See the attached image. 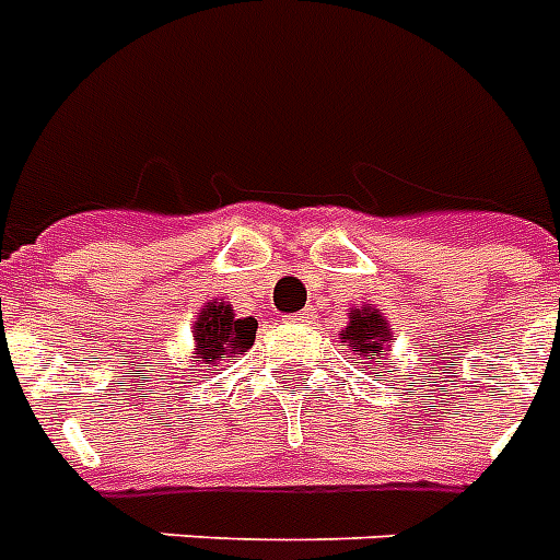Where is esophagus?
<instances>
[{
	"mask_svg": "<svg viewBox=\"0 0 560 560\" xmlns=\"http://www.w3.org/2000/svg\"><path fill=\"white\" fill-rule=\"evenodd\" d=\"M313 319H316V311H311V307L302 313H295V322H299V325H311Z\"/></svg>",
	"mask_w": 560,
	"mask_h": 560,
	"instance_id": "34e87169",
	"label": "esophagus"
}]
</instances>
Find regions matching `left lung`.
Here are the masks:
<instances>
[{
    "mask_svg": "<svg viewBox=\"0 0 560 560\" xmlns=\"http://www.w3.org/2000/svg\"><path fill=\"white\" fill-rule=\"evenodd\" d=\"M390 336H394V327L388 325L385 313H380L371 304H362V307H351V316H348V325L345 330H339V339L348 342V348L353 351V357L365 359V365H385L390 348ZM383 374V371H380Z\"/></svg>",
    "mask_w": 560,
    "mask_h": 560,
    "instance_id": "left-lung-1",
    "label": "left lung"
}]
</instances>
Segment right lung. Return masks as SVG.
I'll return each mask as SVG.
<instances>
[{
	"label": "right lung",
	"instance_id": "1",
	"mask_svg": "<svg viewBox=\"0 0 560 560\" xmlns=\"http://www.w3.org/2000/svg\"><path fill=\"white\" fill-rule=\"evenodd\" d=\"M258 322L253 316L238 319L233 304L224 299H209L192 325V365L189 371H209L221 359L247 353L256 342Z\"/></svg>",
	"mask_w": 560,
	"mask_h": 560
}]
</instances>
